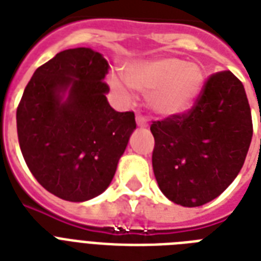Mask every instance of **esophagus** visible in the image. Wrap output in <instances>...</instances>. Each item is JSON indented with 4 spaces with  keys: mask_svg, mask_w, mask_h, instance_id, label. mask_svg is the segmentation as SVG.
Listing matches in <instances>:
<instances>
[{
    "mask_svg": "<svg viewBox=\"0 0 261 261\" xmlns=\"http://www.w3.org/2000/svg\"><path fill=\"white\" fill-rule=\"evenodd\" d=\"M137 124L141 127L149 126V123H147L146 118H145V116H142V115H137Z\"/></svg>",
    "mask_w": 261,
    "mask_h": 261,
    "instance_id": "1",
    "label": "esophagus"
}]
</instances>
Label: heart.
Instances as JSON below:
<instances>
[{
    "mask_svg": "<svg viewBox=\"0 0 261 261\" xmlns=\"http://www.w3.org/2000/svg\"><path fill=\"white\" fill-rule=\"evenodd\" d=\"M124 75L131 87L149 94L151 110L164 116L191 110L204 84V73L198 63L184 62L173 57L128 63L124 67ZM110 83L119 93L126 92L124 84L118 77L112 75Z\"/></svg>",
    "mask_w": 261,
    "mask_h": 261,
    "instance_id": "obj_1",
    "label": "heart"
}]
</instances>
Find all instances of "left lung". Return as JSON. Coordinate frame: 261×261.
I'll use <instances>...</instances> for the list:
<instances>
[{
  "mask_svg": "<svg viewBox=\"0 0 261 261\" xmlns=\"http://www.w3.org/2000/svg\"><path fill=\"white\" fill-rule=\"evenodd\" d=\"M151 155L160 190L176 204L198 207L237 177L253 124L243 83L230 70L204 81L191 110L151 123Z\"/></svg>",
  "mask_w": 261,
  "mask_h": 261,
  "instance_id": "obj_1",
  "label": "left lung"
}]
</instances>
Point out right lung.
Returning <instances> with one entry per match:
<instances>
[{
	"mask_svg": "<svg viewBox=\"0 0 261 261\" xmlns=\"http://www.w3.org/2000/svg\"><path fill=\"white\" fill-rule=\"evenodd\" d=\"M108 69L90 48L61 51L36 69L18 102L17 137L27 167L63 200L84 202L107 190L137 126L133 111L116 112L107 101Z\"/></svg>",
	"mask_w": 261,
	"mask_h": 261,
	"instance_id": "add662e5",
	"label": "right lung"
}]
</instances>
